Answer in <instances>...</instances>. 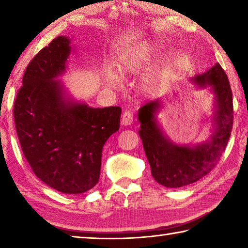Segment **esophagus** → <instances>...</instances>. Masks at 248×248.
Wrapping results in <instances>:
<instances>
[{"instance_id": "esophagus-1", "label": "esophagus", "mask_w": 248, "mask_h": 248, "mask_svg": "<svg viewBox=\"0 0 248 248\" xmlns=\"http://www.w3.org/2000/svg\"><path fill=\"white\" fill-rule=\"evenodd\" d=\"M133 123V114L131 111L125 110L121 117V124L124 125H129Z\"/></svg>"}]
</instances>
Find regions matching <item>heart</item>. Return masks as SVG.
Segmentation results:
<instances>
[{"label": "heart", "instance_id": "obj_1", "mask_svg": "<svg viewBox=\"0 0 248 248\" xmlns=\"http://www.w3.org/2000/svg\"><path fill=\"white\" fill-rule=\"evenodd\" d=\"M156 46L152 43H144L140 45L137 49H134L133 51L128 53L124 58L123 62L118 65L119 74L121 77H125V75L137 73L138 71L152 62L155 56H156ZM105 79H106V83L109 86H119V78L112 72H108Z\"/></svg>", "mask_w": 248, "mask_h": 248}]
</instances>
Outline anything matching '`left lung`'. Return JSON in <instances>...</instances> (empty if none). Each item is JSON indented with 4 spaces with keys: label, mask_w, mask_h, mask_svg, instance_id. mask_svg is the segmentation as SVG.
Masks as SVG:
<instances>
[{
    "label": "left lung",
    "mask_w": 248,
    "mask_h": 248,
    "mask_svg": "<svg viewBox=\"0 0 248 248\" xmlns=\"http://www.w3.org/2000/svg\"><path fill=\"white\" fill-rule=\"evenodd\" d=\"M194 82L200 87L210 86L215 94L216 111L212 117L213 131L210 139L197 145H178L171 142L155 118L159 100H152L140 108L139 136L158 184L167 188L187 186L204 177L215 169L225 151L233 127V98L229 78L217 63L207 72L197 75Z\"/></svg>",
    "instance_id": "obj_1"
}]
</instances>
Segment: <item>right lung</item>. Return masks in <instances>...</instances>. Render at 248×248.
<instances>
[{
    "label": "right lung",
    "instance_id": "right-lung-1",
    "mask_svg": "<svg viewBox=\"0 0 248 248\" xmlns=\"http://www.w3.org/2000/svg\"><path fill=\"white\" fill-rule=\"evenodd\" d=\"M71 40L59 36L29 62L14 103V121L27 162L40 180L63 194L98 183L105 142L119 130L121 108H93L64 96Z\"/></svg>",
    "mask_w": 248,
    "mask_h": 248
}]
</instances>
